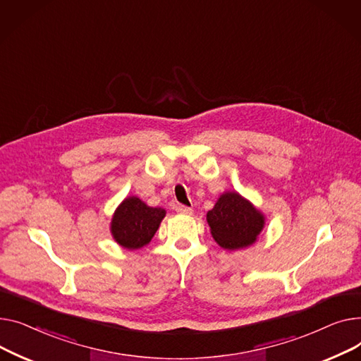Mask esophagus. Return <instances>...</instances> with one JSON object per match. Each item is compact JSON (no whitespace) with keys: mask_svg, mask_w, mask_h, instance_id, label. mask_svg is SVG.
Segmentation results:
<instances>
[{"mask_svg":"<svg viewBox=\"0 0 361 361\" xmlns=\"http://www.w3.org/2000/svg\"><path fill=\"white\" fill-rule=\"evenodd\" d=\"M176 213H179V214H185V216H190L192 214V208H189V207H186V205H176Z\"/></svg>","mask_w":361,"mask_h":361,"instance_id":"esophagus-1","label":"esophagus"}]
</instances>
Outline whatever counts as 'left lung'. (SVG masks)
Masks as SVG:
<instances>
[{
    "label": "left lung",
    "mask_w": 361,
    "mask_h": 361,
    "mask_svg": "<svg viewBox=\"0 0 361 361\" xmlns=\"http://www.w3.org/2000/svg\"><path fill=\"white\" fill-rule=\"evenodd\" d=\"M207 221L214 240L224 249L236 250L255 243L265 226V216L238 192H224Z\"/></svg>",
    "instance_id": "obj_1"
}]
</instances>
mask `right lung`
<instances>
[{
	"instance_id": "obj_1",
	"label": "right lung",
	"mask_w": 361,
	"mask_h": 361,
	"mask_svg": "<svg viewBox=\"0 0 361 361\" xmlns=\"http://www.w3.org/2000/svg\"><path fill=\"white\" fill-rule=\"evenodd\" d=\"M166 216L163 208L148 207L137 197L125 198L111 221V233L125 249H140L150 243Z\"/></svg>"
}]
</instances>
